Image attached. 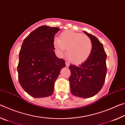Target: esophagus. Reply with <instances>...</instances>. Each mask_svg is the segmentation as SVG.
<instances>
[{
	"mask_svg": "<svg viewBox=\"0 0 125 125\" xmlns=\"http://www.w3.org/2000/svg\"><path fill=\"white\" fill-rule=\"evenodd\" d=\"M65 65H66L67 67H68L69 66V63L67 62H65Z\"/></svg>",
	"mask_w": 125,
	"mask_h": 125,
	"instance_id": "esophagus-1",
	"label": "esophagus"
}]
</instances>
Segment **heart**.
I'll return each mask as SVG.
<instances>
[{"label": "heart", "mask_w": 125, "mask_h": 125, "mask_svg": "<svg viewBox=\"0 0 125 125\" xmlns=\"http://www.w3.org/2000/svg\"><path fill=\"white\" fill-rule=\"evenodd\" d=\"M54 46L60 54L67 50V56L71 62L80 64L88 60L93 49L90 38L85 34L67 30L54 40Z\"/></svg>", "instance_id": "obj_1"}]
</instances>
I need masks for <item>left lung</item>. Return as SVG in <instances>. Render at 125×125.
Returning <instances> with one entry per match:
<instances>
[{
    "label": "left lung",
    "instance_id": "1",
    "mask_svg": "<svg viewBox=\"0 0 125 125\" xmlns=\"http://www.w3.org/2000/svg\"><path fill=\"white\" fill-rule=\"evenodd\" d=\"M92 40L90 56L79 66L70 64L69 78L72 94L82 98H91L98 93L104 84L107 67V55L103 45L94 35L84 31Z\"/></svg>",
    "mask_w": 125,
    "mask_h": 125
}]
</instances>
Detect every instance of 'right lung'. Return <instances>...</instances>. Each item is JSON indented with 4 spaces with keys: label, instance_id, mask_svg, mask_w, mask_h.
Returning a JSON list of instances; mask_svg holds the SVG:
<instances>
[{
    "label": "right lung",
    "instance_id": "obj_1",
    "mask_svg": "<svg viewBox=\"0 0 125 125\" xmlns=\"http://www.w3.org/2000/svg\"><path fill=\"white\" fill-rule=\"evenodd\" d=\"M58 27L40 26L23 41L19 52L18 79L23 89L33 98L52 95L54 83L65 61L55 54L54 37Z\"/></svg>",
    "mask_w": 125,
    "mask_h": 125
}]
</instances>
